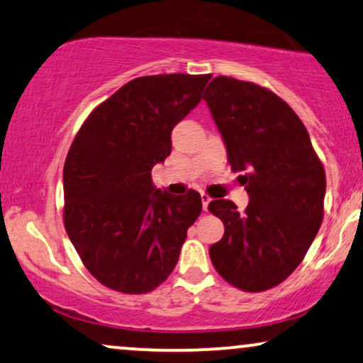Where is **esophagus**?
I'll return each instance as SVG.
<instances>
[{"mask_svg": "<svg viewBox=\"0 0 363 363\" xmlns=\"http://www.w3.org/2000/svg\"><path fill=\"white\" fill-rule=\"evenodd\" d=\"M201 201H203V209L204 211H208V206H209V203H211V197L208 196V194H201Z\"/></svg>", "mask_w": 363, "mask_h": 363, "instance_id": "34e87169", "label": "esophagus"}]
</instances>
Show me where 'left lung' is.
<instances>
[{"label":"left lung","mask_w":363,"mask_h":363,"mask_svg":"<svg viewBox=\"0 0 363 363\" xmlns=\"http://www.w3.org/2000/svg\"><path fill=\"white\" fill-rule=\"evenodd\" d=\"M216 127L250 204L240 213L229 199L208 209L224 224L209 247L216 272L245 291H264L295 272L323 219L327 179L308 130L272 90L216 77L204 91Z\"/></svg>","instance_id":"left-lung-1"}]
</instances>
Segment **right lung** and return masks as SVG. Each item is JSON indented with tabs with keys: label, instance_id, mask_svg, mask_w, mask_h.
I'll list each match as a JSON object with an SVG mask.
<instances>
[{
	"label": "right lung",
	"instance_id": "obj_1",
	"mask_svg": "<svg viewBox=\"0 0 363 363\" xmlns=\"http://www.w3.org/2000/svg\"><path fill=\"white\" fill-rule=\"evenodd\" d=\"M211 75L139 77L100 104L63 167L67 235L85 268L112 290L152 291L179 259L201 214L199 192L155 189L150 171L171 154V132L197 104Z\"/></svg>",
	"mask_w": 363,
	"mask_h": 363
}]
</instances>
